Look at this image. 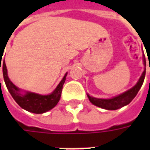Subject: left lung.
Returning a JSON list of instances; mask_svg holds the SVG:
<instances>
[{
  "instance_id": "1",
  "label": "left lung",
  "mask_w": 150,
  "mask_h": 150,
  "mask_svg": "<svg viewBox=\"0 0 150 150\" xmlns=\"http://www.w3.org/2000/svg\"><path fill=\"white\" fill-rule=\"evenodd\" d=\"M143 61H144V65L145 67L146 62H145V55L143 56ZM145 68L142 73V76L139 79L138 82L137 83V84L134 87H132L131 89H129L125 92L112 98V99H98V98L90 96L88 94V97L91 104H93L97 107L107 109V110H116L118 108H120L129 104L134 99V97L137 96V92L140 90V88H142L144 79H145Z\"/></svg>"
}]
</instances>
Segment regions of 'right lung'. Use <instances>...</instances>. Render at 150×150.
Wrapping results in <instances>:
<instances>
[{"mask_svg": "<svg viewBox=\"0 0 150 150\" xmlns=\"http://www.w3.org/2000/svg\"><path fill=\"white\" fill-rule=\"evenodd\" d=\"M1 65L2 71H3L4 80H5V85L8 88L9 93L11 94L12 97L14 99V100L18 103V105L23 109L30 112L41 114V113L46 112L50 109H52L53 108L55 107L56 104L59 103L60 97H61L62 86L65 83L66 76L67 75V73H66L64 77L62 78L61 82L59 83L57 88L54 89V91H53L51 94L43 96V95L37 94V93L30 92V91H25V93H21V89L16 87L9 80L5 60L2 62V63L1 61L0 71Z\"/></svg>", "mask_w": 150, "mask_h": 150, "instance_id": "obj_1", "label": "right lung"}]
</instances>
